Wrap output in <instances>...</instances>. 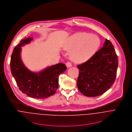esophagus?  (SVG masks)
<instances>
[{
	"label": "esophagus",
	"instance_id": "obj_1",
	"mask_svg": "<svg viewBox=\"0 0 132 132\" xmlns=\"http://www.w3.org/2000/svg\"><path fill=\"white\" fill-rule=\"evenodd\" d=\"M66 65L67 68H69V67L72 66V63L71 62H67L66 63Z\"/></svg>",
	"mask_w": 132,
	"mask_h": 132
}]
</instances>
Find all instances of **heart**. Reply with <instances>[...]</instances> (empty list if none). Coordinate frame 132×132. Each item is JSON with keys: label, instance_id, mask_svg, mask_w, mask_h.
<instances>
[{"label": "heart", "instance_id": "heart-1", "mask_svg": "<svg viewBox=\"0 0 132 132\" xmlns=\"http://www.w3.org/2000/svg\"><path fill=\"white\" fill-rule=\"evenodd\" d=\"M100 44L99 38L87 33H78L71 36L65 45L67 50H72L70 56L76 62H84L95 53Z\"/></svg>", "mask_w": 132, "mask_h": 132}]
</instances>
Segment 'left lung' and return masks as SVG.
Instances as JSON below:
<instances>
[{"mask_svg": "<svg viewBox=\"0 0 132 132\" xmlns=\"http://www.w3.org/2000/svg\"><path fill=\"white\" fill-rule=\"evenodd\" d=\"M118 58L112 43L106 39L101 47L87 61L77 66V86L87 97L101 95L113 85L117 76Z\"/></svg>", "mask_w": 132, "mask_h": 132, "instance_id": "1", "label": "left lung"}]
</instances>
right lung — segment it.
I'll use <instances>...</instances> for the list:
<instances>
[{
    "label": "right lung",
    "instance_id": "right-lung-1",
    "mask_svg": "<svg viewBox=\"0 0 132 132\" xmlns=\"http://www.w3.org/2000/svg\"><path fill=\"white\" fill-rule=\"evenodd\" d=\"M32 38L22 39L15 46L11 56V72L19 89L28 97L44 99L53 95L58 87L59 75L64 72L67 67L63 63H59L47 67L39 73L31 72L24 65L20 57L21 46L29 43Z\"/></svg>",
    "mask_w": 132,
    "mask_h": 132
}]
</instances>
